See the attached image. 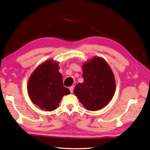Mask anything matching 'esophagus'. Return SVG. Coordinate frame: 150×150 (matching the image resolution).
I'll return each instance as SVG.
<instances>
[{
  "mask_svg": "<svg viewBox=\"0 0 150 150\" xmlns=\"http://www.w3.org/2000/svg\"><path fill=\"white\" fill-rule=\"evenodd\" d=\"M69 90H70V92H71V93H72V92H73V90H74V86H71V87L69 88Z\"/></svg>",
  "mask_w": 150,
  "mask_h": 150,
  "instance_id": "34e87169",
  "label": "esophagus"
}]
</instances>
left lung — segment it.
Masks as SVG:
<instances>
[{
	"label": "left lung",
	"mask_w": 150,
	"mask_h": 150,
	"mask_svg": "<svg viewBox=\"0 0 150 150\" xmlns=\"http://www.w3.org/2000/svg\"><path fill=\"white\" fill-rule=\"evenodd\" d=\"M84 82L75 86L74 93L86 110L97 111L106 106L115 91L114 74L102 57H94L83 65Z\"/></svg>",
	"instance_id": "obj_1"
}]
</instances>
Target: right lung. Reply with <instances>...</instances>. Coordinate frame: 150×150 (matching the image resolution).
I'll return each instance as SVG.
<instances>
[{
    "label": "right lung",
    "mask_w": 150,
    "mask_h": 150,
    "mask_svg": "<svg viewBox=\"0 0 150 150\" xmlns=\"http://www.w3.org/2000/svg\"><path fill=\"white\" fill-rule=\"evenodd\" d=\"M59 69V63L50 59L36 68L29 79V96L42 110H56L62 97L70 93L63 85L62 76Z\"/></svg>",
    "instance_id": "right-lung-1"
}]
</instances>
